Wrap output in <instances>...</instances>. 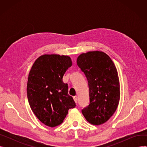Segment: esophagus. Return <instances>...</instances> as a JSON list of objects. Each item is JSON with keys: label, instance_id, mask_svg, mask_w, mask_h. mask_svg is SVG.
<instances>
[{"label": "esophagus", "instance_id": "obj_1", "mask_svg": "<svg viewBox=\"0 0 147 147\" xmlns=\"http://www.w3.org/2000/svg\"><path fill=\"white\" fill-rule=\"evenodd\" d=\"M73 99H74V100L75 102H76V103H78V96H74V97H73Z\"/></svg>", "mask_w": 147, "mask_h": 147}]
</instances>
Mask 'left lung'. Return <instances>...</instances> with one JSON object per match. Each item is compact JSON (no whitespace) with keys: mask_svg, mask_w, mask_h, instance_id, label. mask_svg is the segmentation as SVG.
Wrapping results in <instances>:
<instances>
[{"mask_svg":"<svg viewBox=\"0 0 147 147\" xmlns=\"http://www.w3.org/2000/svg\"><path fill=\"white\" fill-rule=\"evenodd\" d=\"M77 64L85 74L89 89V105L82 112L93 125H101L116 111L120 98V82L114 63L102 51H89L78 57Z\"/></svg>","mask_w":147,"mask_h":147,"instance_id":"obj_1","label":"left lung"}]
</instances>
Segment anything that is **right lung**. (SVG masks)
Returning <instances> with one entry per match:
<instances>
[{
    "label": "right lung",
    "instance_id": "1",
    "mask_svg": "<svg viewBox=\"0 0 147 147\" xmlns=\"http://www.w3.org/2000/svg\"><path fill=\"white\" fill-rule=\"evenodd\" d=\"M71 65V59L67 55L45 54L35 61L30 69L28 101L36 117L46 126L61 125L68 110L76 107L73 98L68 94V84L63 81Z\"/></svg>",
    "mask_w": 147,
    "mask_h": 147
}]
</instances>
